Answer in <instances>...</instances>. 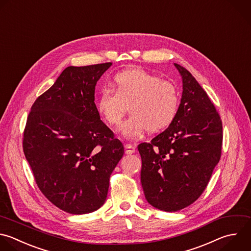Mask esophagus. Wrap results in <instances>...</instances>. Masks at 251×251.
Segmentation results:
<instances>
[{
	"instance_id": "34e87169",
	"label": "esophagus",
	"mask_w": 251,
	"mask_h": 251,
	"mask_svg": "<svg viewBox=\"0 0 251 251\" xmlns=\"http://www.w3.org/2000/svg\"><path fill=\"white\" fill-rule=\"evenodd\" d=\"M125 152H126V154H128V155L132 154V153L135 152V147L131 144H126L125 145Z\"/></svg>"
}]
</instances>
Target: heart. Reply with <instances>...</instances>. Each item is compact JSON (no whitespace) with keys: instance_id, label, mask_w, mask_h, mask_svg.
<instances>
[{"instance_id":"b5f03b06","label":"heart","mask_w":251,"mask_h":251,"mask_svg":"<svg viewBox=\"0 0 251 251\" xmlns=\"http://www.w3.org/2000/svg\"><path fill=\"white\" fill-rule=\"evenodd\" d=\"M116 90L103 87L96 106L103 119L118 126L129 105L130 117L121 126V131L128 139H136L149 129L158 131L169 126L179 107L177 87L169 80L143 69H131L114 76Z\"/></svg>"}]
</instances>
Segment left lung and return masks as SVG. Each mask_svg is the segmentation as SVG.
Wrapping results in <instances>:
<instances>
[{
	"instance_id": "8db88e82",
	"label": "left lung",
	"mask_w": 251,
	"mask_h": 251,
	"mask_svg": "<svg viewBox=\"0 0 251 251\" xmlns=\"http://www.w3.org/2000/svg\"><path fill=\"white\" fill-rule=\"evenodd\" d=\"M177 114L151 142L138 145L144 195L153 207L176 212L192 204L206 188L221 158L223 126L207 93L183 67Z\"/></svg>"
}]
</instances>
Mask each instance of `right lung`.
Wrapping results in <instances>:
<instances>
[{
  "instance_id": "obj_1",
  "label": "right lung",
  "mask_w": 251,
  "mask_h": 251,
  "mask_svg": "<svg viewBox=\"0 0 251 251\" xmlns=\"http://www.w3.org/2000/svg\"><path fill=\"white\" fill-rule=\"evenodd\" d=\"M112 63L68 67L31 107L24 152L41 192L61 210L87 214L106 201L124 145L100 120L95 86Z\"/></svg>"
}]
</instances>
